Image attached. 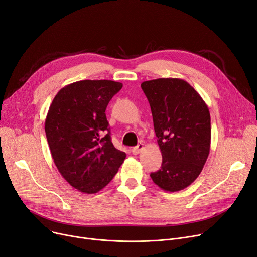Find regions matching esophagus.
<instances>
[{"instance_id": "34e87169", "label": "esophagus", "mask_w": 257, "mask_h": 257, "mask_svg": "<svg viewBox=\"0 0 257 257\" xmlns=\"http://www.w3.org/2000/svg\"><path fill=\"white\" fill-rule=\"evenodd\" d=\"M144 149V144H142V143H140L137 147H133L132 148V153L133 154H139V153H141V151Z\"/></svg>"}]
</instances>
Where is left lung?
I'll return each instance as SVG.
<instances>
[{
    "instance_id": "left-lung-1",
    "label": "left lung",
    "mask_w": 257,
    "mask_h": 257,
    "mask_svg": "<svg viewBox=\"0 0 257 257\" xmlns=\"http://www.w3.org/2000/svg\"><path fill=\"white\" fill-rule=\"evenodd\" d=\"M151 107L155 136L163 163L150 174L165 191L190 186L202 172L211 144V119L207 104L188 82L166 77L141 84Z\"/></svg>"
}]
</instances>
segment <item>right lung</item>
<instances>
[{"label":"right lung","mask_w":257,"mask_h":257,"mask_svg":"<svg viewBox=\"0 0 257 257\" xmlns=\"http://www.w3.org/2000/svg\"><path fill=\"white\" fill-rule=\"evenodd\" d=\"M122 87L108 80H84L62 88L45 119V132L53 162L76 190L93 194L117 173L126 153L110 138L106 108Z\"/></svg>","instance_id":"right-lung-1"}]
</instances>
